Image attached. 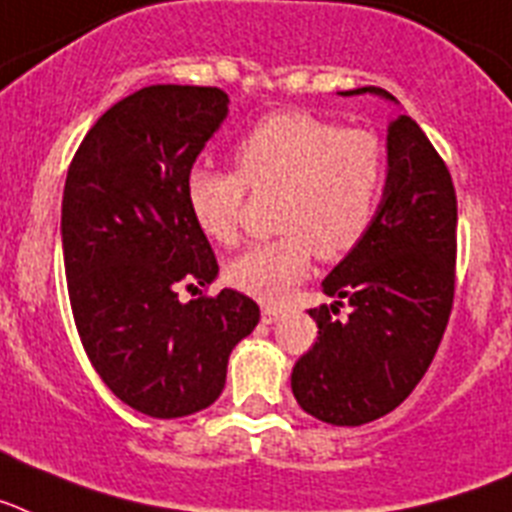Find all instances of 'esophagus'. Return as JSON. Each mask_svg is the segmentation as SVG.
Returning <instances> with one entry per match:
<instances>
[{
	"instance_id": "1",
	"label": "esophagus",
	"mask_w": 512,
	"mask_h": 512,
	"mask_svg": "<svg viewBox=\"0 0 512 512\" xmlns=\"http://www.w3.org/2000/svg\"><path fill=\"white\" fill-rule=\"evenodd\" d=\"M278 317H281V311L275 309V306L270 304L262 306V324H275L278 322Z\"/></svg>"
}]
</instances>
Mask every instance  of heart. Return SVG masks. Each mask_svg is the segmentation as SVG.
Segmentation results:
<instances>
[{"instance_id": "heart-1", "label": "heart", "mask_w": 512, "mask_h": 512, "mask_svg": "<svg viewBox=\"0 0 512 512\" xmlns=\"http://www.w3.org/2000/svg\"><path fill=\"white\" fill-rule=\"evenodd\" d=\"M237 170L195 164L185 198L195 224L219 244L239 237L247 195L278 193L275 239L257 242L229 262L226 278L260 301H281L309 273L311 257L340 260L366 239L384 203L389 157L368 128L288 110L244 133Z\"/></svg>"}]
</instances>
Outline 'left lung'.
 <instances>
[{"label":"left lung","instance_id":"1","mask_svg":"<svg viewBox=\"0 0 512 512\" xmlns=\"http://www.w3.org/2000/svg\"><path fill=\"white\" fill-rule=\"evenodd\" d=\"M376 92L361 87L342 95ZM456 190L443 157L410 115L389 126V182L371 231L322 281L332 306L309 309L317 342L291 373L301 410L366 425L397 410L441 345L456 293ZM349 306V317L339 309Z\"/></svg>","mask_w":512,"mask_h":512}]
</instances>
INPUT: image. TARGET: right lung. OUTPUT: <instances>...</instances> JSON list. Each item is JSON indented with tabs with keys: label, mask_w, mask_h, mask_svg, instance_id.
I'll return each instance as SVG.
<instances>
[{
	"label": "right lung",
	"mask_w": 512,
	"mask_h": 512,
	"mask_svg": "<svg viewBox=\"0 0 512 512\" xmlns=\"http://www.w3.org/2000/svg\"><path fill=\"white\" fill-rule=\"evenodd\" d=\"M226 102L219 87H144L97 118L66 172L61 242L84 353L115 397L162 420L216 402L229 353L260 322L231 288L177 299L219 273L185 177Z\"/></svg>",
	"instance_id": "obj_1"
}]
</instances>
